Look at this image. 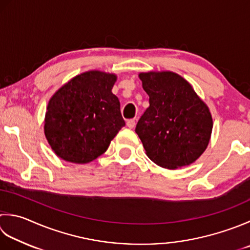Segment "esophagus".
I'll use <instances>...</instances> for the list:
<instances>
[{"instance_id":"1","label":"esophagus","mask_w":250,"mask_h":250,"mask_svg":"<svg viewBox=\"0 0 250 250\" xmlns=\"http://www.w3.org/2000/svg\"><path fill=\"white\" fill-rule=\"evenodd\" d=\"M126 126H128V128H130V129H133L135 126V120L131 119V120L126 121Z\"/></svg>"}]
</instances>
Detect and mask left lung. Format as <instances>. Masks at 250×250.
<instances>
[{
    "mask_svg": "<svg viewBox=\"0 0 250 250\" xmlns=\"http://www.w3.org/2000/svg\"><path fill=\"white\" fill-rule=\"evenodd\" d=\"M149 107L135 132L146 155L166 169L193 164L209 144L212 117L189 83L172 71L141 72Z\"/></svg>",
    "mask_w": 250,
    "mask_h": 250,
    "instance_id": "8db88e82",
    "label": "left lung"
}]
</instances>
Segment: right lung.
I'll use <instances>...</instances> for the list:
<instances>
[{
	"mask_svg": "<svg viewBox=\"0 0 250 250\" xmlns=\"http://www.w3.org/2000/svg\"><path fill=\"white\" fill-rule=\"evenodd\" d=\"M114 73L83 72L56 91L46 107L44 133L58 157L86 164L104 154L125 122L111 89Z\"/></svg>",
	"mask_w": 250,
	"mask_h": 250,
	"instance_id": "add662e5",
	"label": "right lung"
}]
</instances>
